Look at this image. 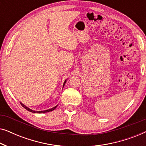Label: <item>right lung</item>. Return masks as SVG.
I'll return each mask as SVG.
<instances>
[{"label": "right lung", "instance_id": "add662e5", "mask_svg": "<svg viewBox=\"0 0 146 146\" xmlns=\"http://www.w3.org/2000/svg\"><path fill=\"white\" fill-rule=\"evenodd\" d=\"M66 80H65V82H64V85L63 86H64V84H65V83H66ZM21 104L22 105V106L23 107H24L26 109V110H27L28 111H31V112H33V113H46V112H48V111H52V110H54L57 107V106H55V107H54V108H51V109H49V110H44V111H35V110H31V109H30V108H29L28 107H27L26 106H25L23 104H22L21 102Z\"/></svg>", "mask_w": 146, "mask_h": 146}]
</instances>
